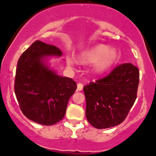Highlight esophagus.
Masks as SVG:
<instances>
[{"instance_id":"34e87169","label":"esophagus","mask_w":156,"mask_h":156,"mask_svg":"<svg viewBox=\"0 0 156 156\" xmlns=\"http://www.w3.org/2000/svg\"><path fill=\"white\" fill-rule=\"evenodd\" d=\"M83 87V83H79L77 84V90H82Z\"/></svg>"}]
</instances>
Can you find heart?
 <instances>
[{
	"mask_svg": "<svg viewBox=\"0 0 156 156\" xmlns=\"http://www.w3.org/2000/svg\"><path fill=\"white\" fill-rule=\"evenodd\" d=\"M118 53L114 48L100 44L90 50L83 51L80 55V60L83 62H95V70L98 73H103L111 67L116 62ZM69 65L73 64V60L68 58Z\"/></svg>",
	"mask_w": 156,
	"mask_h": 156,
	"instance_id": "b5f03b06",
	"label": "heart"
}]
</instances>
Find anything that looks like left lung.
<instances>
[{"label":"left lung","instance_id":"obj_1","mask_svg":"<svg viewBox=\"0 0 156 156\" xmlns=\"http://www.w3.org/2000/svg\"><path fill=\"white\" fill-rule=\"evenodd\" d=\"M139 69L131 63L119 65L108 75L83 87L86 117L97 129L120 124L137 98Z\"/></svg>","mask_w":156,"mask_h":156}]
</instances>
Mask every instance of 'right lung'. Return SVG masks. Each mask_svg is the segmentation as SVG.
<instances>
[{"instance_id": "right-lung-1", "label": "right lung", "mask_w": 156, "mask_h": 156, "mask_svg": "<svg viewBox=\"0 0 156 156\" xmlns=\"http://www.w3.org/2000/svg\"><path fill=\"white\" fill-rule=\"evenodd\" d=\"M62 55L58 47L37 41L18 61L14 85L16 98L25 116L39 124L51 126L61 121L77 88L73 80L60 76L43 63L44 57Z\"/></svg>"}]
</instances>
